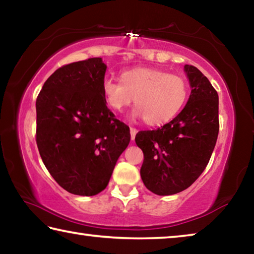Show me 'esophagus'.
<instances>
[{"instance_id":"obj_1","label":"esophagus","mask_w":254,"mask_h":254,"mask_svg":"<svg viewBox=\"0 0 254 254\" xmlns=\"http://www.w3.org/2000/svg\"><path fill=\"white\" fill-rule=\"evenodd\" d=\"M130 133H131V139L134 140L135 134L137 133V130H136L135 127H130Z\"/></svg>"}]
</instances>
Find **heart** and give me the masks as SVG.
Returning <instances> with one entry per match:
<instances>
[{"label":"heart","mask_w":254,"mask_h":254,"mask_svg":"<svg viewBox=\"0 0 254 254\" xmlns=\"http://www.w3.org/2000/svg\"><path fill=\"white\" fill-rule=\"evenodd\" d=\"M103 95L109 107L121 113L134 97V118L158 126L170 121L183 109L188 86L183 77L156 68H134L121 74V81L106 77L102 83Z\"/></svg>","instance_id":"1"}]
</instances>
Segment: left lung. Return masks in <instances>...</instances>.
Wrapping results in <instances>:
<instances>
[{"label":"left lung","mask_w":254,"mask_h":254,"mask_svg":"<svg viewBox=\"0 0 254 254\" xmlns=\"http://www.w3.org/2000/svg\"><path fill=\"white\" fill-rule=\"evenodd\" d=\"M191 92L173 121L152 131H140L135 143L143 152L140 174L144 186L160 196L187 189L205 170L216 144L218 95L207 77L185 65Z\"/></svg>","instance_id":"1"}]
</instances>
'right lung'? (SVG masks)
I'll return each mask as SVG.
<instances>
[{"label": "right lung", "instance_id": "1", "mask_svg": "<svg viewBox=\"0 0 254 254\" xmlns=\"http://www.w3.org/2000/svg\"><path fill=\"white\" fill-rule=\"evenodd\" d=\"M106 65L89 58L58 68L37 97L36 140L46 168L65 190L94 196L104 190L130 128L107 109Z\"/></svg>", "mask_w": 254, "mask_h": 254}]
</instances>
